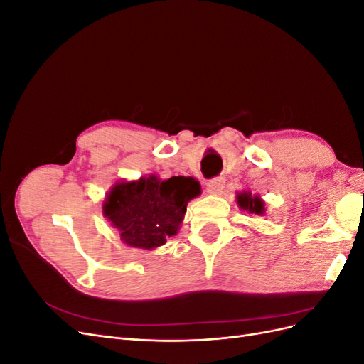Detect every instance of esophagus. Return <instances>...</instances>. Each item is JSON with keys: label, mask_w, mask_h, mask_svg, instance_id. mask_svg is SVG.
Instances as JSON below:
<instances>
[{"label": "esophagus", "mask_w": 364, "mask_h": 364, "mask_svg": "<svg viewBox=\"0 0 364 364\" xmlns=\"http://www.w3.org/2000/svg\"><path fill=\"white\" fill-rule=\"evenodd\" d=\"M223 185H225L223 178H214V179H209V181L206 182V191H208V193H211V194H215V193H218L220 190L223 188Z\"/></svg>", "instance_id": "34e87169"}]
</instances>
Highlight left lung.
Returning <instances> with one entry per match:
<instances>
[{
  "instance_id": "1",
  "label": "left lung",
  "mask_w": 364,
  "mask_h": 364,
  "mask_svg": "<svg viewBox=\"0 0 364 364\" xmlns=\"http://www.w3.org/2000/svg\"><path fill=\"white\" fill-rule=\"evenodd\" d=\"M237 203L243 209V211H249L250 214L262 215L266 213V208H264V202L261 200L259 196H252L250 191H243L237 196Z\"/></svg>"
}]
</instances>
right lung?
Segmentation results:
<instances>
[{"mask_svg":"<svg viewBox=\"0 0 364 364\" xmlns=\"http://www.w3.org/2000/svg\"><path fill=\"white\" fill-rule=\"evenodd\" d=\"M200 194L193 178L158 176L118 182L107 193L103 215L119 230L123 243L139 249H155L178 234L186 205Z\"/></svg>","mask_w":364,"mask_h":364,"instance_id":"add662e5","label":"right lung"}]
</instances>
